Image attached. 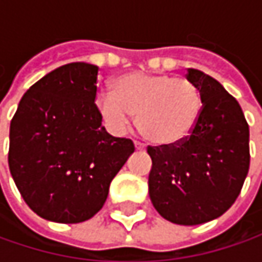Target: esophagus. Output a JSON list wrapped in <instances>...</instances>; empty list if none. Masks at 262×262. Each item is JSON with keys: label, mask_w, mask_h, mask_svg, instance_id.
<instances>
[{"label": "esophagus", "mask_w": 262, "mask_h": 262, "mask_svg": "<svg viewBox=\"0 0 262 262\" xmlns=\"http://www.w3.org/2000/svg\"><path fill=\"white\" fill-rule=\"evenodd\" d=\"M134 146H136L137 150H144V148H146L144 144H143V143H140V141H136V143H134Z\"/></svg>", "instance_id": "esophagus-1"}]
</instances>
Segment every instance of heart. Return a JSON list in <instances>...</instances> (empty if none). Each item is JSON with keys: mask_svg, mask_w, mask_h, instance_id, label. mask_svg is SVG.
Segmentation results:
<instances>
[{"mask_svg": "<svg viewBox=\"0 0 262 262\" xmlns=\"http://www.w3.org/2000/svg\"><path fill=\"white\" fill-rule=\"evenodd\" d=\"M96 103L115 131L125 129L133 115L137 126L156 146H175L196 125L203 99L194 81L160 73H128L118 77L114 92H102Z\"/></svg>", "mask_w": 262, "mask_h": 262, "instance_id": "obj_1", "label": "heart"}]
</instances>
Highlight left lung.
<instances>
[{
  "mask_svg": "<svg viewBox=\"0 0 262 262\" xmlns=\"http://www.w3.org/2000/svg\"><path fill=\"white\" fill-rule=\"evenodd\" d=\"M203 107L192 133L175 146L147 147L148 194L157 213L194 226L220 217L236 201L249 169V126L237 100L213 77L188 68Z\"/></svg>",
  "mask_w": 262,
  "mask_h": 262,
  "instance_id": "1",
  "label": "left lung"
}]
</instances>
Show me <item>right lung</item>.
<instances>
[{
  "label": "right lung",
  "mask_w": 262,
  "mask_h": 262,
  "mask_svg": "<svg viewBox=\"0 0 262 262\" xmlns=\"http://www.w3.org/2000/svg\"><path fill=\"white\" fill-rule=\"evenodd\" d=\"M99 67L71 62L21 97L10 125L8 166L26 204L42 219L81 223L103 207L112 179L134 153L102 126Z\"/></svg>",
  "instance_id": "add662e5"
}]
</instances>
